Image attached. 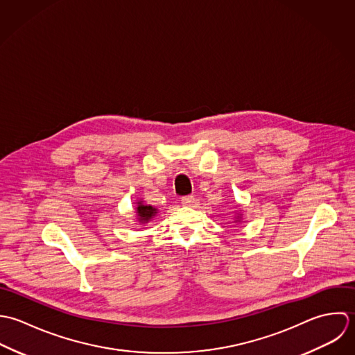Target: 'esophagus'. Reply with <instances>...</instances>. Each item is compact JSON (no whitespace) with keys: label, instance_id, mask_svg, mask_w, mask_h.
Instances as JSON below:
<instances>
[{"label":"esophagus","instance_id":"obj_1","mask_svg":"<svg viewBox=\"0 0 355 355\" xmlns=\"http://www.w3.org/2000/svg\"><path fill=\"white\" fill-rule=\"evenodd\" d=\"M181 203H182L184 206H192V205L195 203V196H192V195L182 196V198H181Z\"/></svg>","mask_w":355,"mask_h":355}]
</instances>
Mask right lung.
Returning <instances> with one entry per match:
<instances>
[{"label":"right lung","mask_w":355,"mask_h":355,"mask_svg":"<svg viewBox=\"0 0 355 355\" xmlns=\"http://www.w3.org/2000/svg\"><path fill=\"white\" fill-rule=\"evenodd\" d=\"M137 211H139V219L140 220H148V219H150L155 214H156V209H153L152 206H145V205H141V203H139V207H137Z\"/></svg>","instance_id":"obj_1"}]
</instances>
